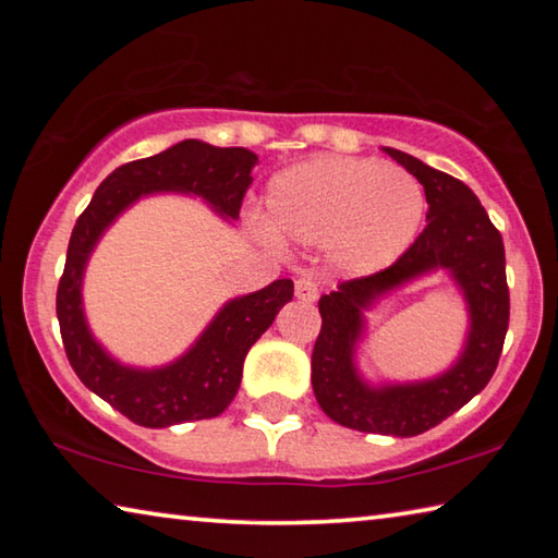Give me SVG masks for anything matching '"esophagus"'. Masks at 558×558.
<instances>
[{
  "label": "esophagus",
  "instance_id": "1",
  "mask_svg": "<svg viewBox=\"0 0 558 558\" xmlns=\"http://www.w3.org/2000/svg\"><path fill=\"white\" fill-rule=\"evenodd\" d=\"M319 295V286L313 276H300L295 280V298L302 302H315Z\"/></svg>",
  "mask_w": 558,
  "mask_h": 558
}]
</instances>
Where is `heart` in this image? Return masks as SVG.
<instances>
[{"label":"heart","mask_w":558,"mask_h":558,"mask_svg":"<svg viewBox=\"0 0 558 558\" xmlns=\"http://www.w3.org/2000/svg\"><path fill=\"white\" fill-rule=\"evenodd\" d=\"M426 194L413 174L374 159L317 157L270 179L266 221L278 239L325 245L339 268H389L413 243Z\"/></svg>","instance_id":"1"}]
</instances>
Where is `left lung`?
I'll return each instance as SVG.
<instances>
[{
	"mask_svg": "<svg viewBox=\"0 0 558 558\" xmlns=\"http://www.w3.org/2000/svg\"><path fill=\"white\" fill-rule=\"evenodd\" d=\"M384 153L423 184L428 223L393 266L339 282L319 298L323 329L313 349V391L319 409L339 426L411 438L446 421L493 379L509 325L505 243L468 184L401 149L384 147ZM436 269H446L466 300L469 337L461 356L433 380L369 385L355 369L363 313Z\"/></svg>",
	"mask_w": 558,
	"mask_h": 558,
	"instance_id": "obj_1",
	"label": "left lung"
}]
</instances>
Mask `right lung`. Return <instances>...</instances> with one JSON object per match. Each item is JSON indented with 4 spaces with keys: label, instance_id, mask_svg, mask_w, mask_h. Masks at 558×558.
Masks as SVG:
<instances>
[{
    "label": "right lung",
    "instance_id": "obj_1",
    "mask_svg": "<svg viewBox=\"0 0 558 558\" xmlns=\"http://www.w3.org/2000/svg\"><path fill=\"white\" fill-rule=\"evenodd\" d=\"M258 155L245 147H214L184 140L155 157L135 159L102 179L88 209L73 226L65 268L56 292L65 356L78 379L112 409L145 428L216 418L229 409L241 386L243 359L272 325L280 307L292 300V280L233 298L216 313L182 356L155 369L118 362L93 337L83 310L86 266L112 221L149 194H189L235 221L245 189L253 182Z\"/></svg>",
    "mask_w": 558,
    "mask_h": 558
}]
</instances>
